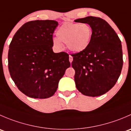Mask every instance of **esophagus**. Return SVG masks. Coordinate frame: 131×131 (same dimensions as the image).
Returning <instances> with one entry per match:
<instances>
[{
    "label": "esophagus",
    "mask_w": 131,
    "mask_h": 131,
    "mask_svg": "<svg viewBox=\"0 0 131 131\" xmlns=\"http://www.w3.org/2000/svg\"><path fill=\"white\" fill-rule=\"evenodd\" d=\"M69 61H70V63H72V61H73V57H72L71 55H70V56H69Z\"/></svg>",
    "instance_id": "esophagus-1"
}]
</instances>
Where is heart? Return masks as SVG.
<instances>
[{
	"label": "heart",
	"instance_id": "heart-1",
	"mask_svg": "<svg viewBox=\"0 0 131 131\" xmlns=\"http://www.w3.org/2000/svg\"><path fill=\"white\" fill-rule=\"evenodd\" d=\"M58 37L52 39L56 46L62 49L63 44L67 43L70 51L79 52L89 46L92 36V30L87 23H73L67 22L59 28L56 31Z\"/></svg>",
	"mask_w": 131,
	"mask_h": 131
}]
</instances>
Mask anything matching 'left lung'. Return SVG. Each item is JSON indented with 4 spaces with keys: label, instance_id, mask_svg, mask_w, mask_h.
I'll return each mask as SVG.
<instances>
[{
    "label": "left lung",
    "instance_id": "8db88e82",
    "mask_svg": "<svg viewBox=\"0 0 131 131\" xmlns=\"http://www.w3.org/2000/svg\"><path fill=\"white\" fill-rule=\"evenodd\" d=\"M75 21L87 23L92 30L89 46L71 54L76 88L85 96H101L114 86L121 75L123 66L121 41L102 18L88 16Z\"/></svg>",
    "mask_w": 131,
    "mask_h": 131
}]
</instances>
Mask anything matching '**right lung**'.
Segmentation results:
<instances>
[{"label":"right lung","mask_w":131,"mask_h":131,"mask_svg":"<svg viewBox=\"0 0 131 131\" xmlns=\"http://www.w3.org/2000/svg\"><path fill=\"white\" fill-rule=\"evenodd\" d=\"M58 23L35 20L25 23L9 45L8 68L21 92L33 98L54 94L59 80L70 67L69 55L52 51V36Z\"/></svg>","instance_id":"1"}]
</instances>
